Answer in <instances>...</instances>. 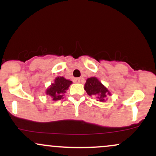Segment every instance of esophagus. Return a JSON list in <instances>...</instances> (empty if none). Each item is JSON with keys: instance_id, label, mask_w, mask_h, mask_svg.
Segmentation results:
<instances>
[{"instance_id": "obj_1", "label": "esophagus", "mask_w": 156, "mask_h": 156, "mask_svg": "<svg viewBox=\"0 0 156 156\" xmlns=\"http://www.w3.org/2000/svg\"><path fill=\"white\" fill-rule=\"evenodd\" d=\"M74 82H75V83H79L80 82V78H75Z\"/></svg>"}]
</instances>
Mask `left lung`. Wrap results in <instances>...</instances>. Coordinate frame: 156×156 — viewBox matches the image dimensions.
<instances>
[{
  "instance_id": "left-lung-1",
  "label": "left lung",
  "mask_w": 156,
  "mask_h": 156,
  "mask_svg": "<svg viewBox=\"0 0 156 156\" xmlns=\"http://www.w3.org/2000/svg\"><path fill=\"white\" fill-rule=\"evenodd\" d=\"M84 89L88 95L96 97L98 101L102 103H104L106 101L108 95H112L110 91L96 77L87 78L84 85Z\"/></svg>"
}]
</instances>
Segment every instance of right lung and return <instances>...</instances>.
<instances>
[{"mask_svg":"<svg viewBox=\"0 0 156 156\" xmlns=\"http://www.w3.org/2000/svg\"><path fill=\"white\" fill-rule=\"evenodd\" d=\"M72 83L71 80L66 79L62 76H58L55 78L54 82L46 89L45 94L51 96L53 101H59L63 99L64 94L67 92V90Z\"/></svg>","mask_w":156,"mask_h":156,"instance_id":"right-lung-1","label":"right lung"}]
</instances>
